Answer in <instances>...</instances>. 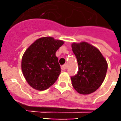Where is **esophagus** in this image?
<instances>
[{
	"mask_svg": "<svg viewBox=\"0 0 121 121\" xmlns=\"http://www.w3.org/2000/svg\"><path fill=\"white\" fill-rule=\"evenodd\" d=\"M66 68H67V65L66 64H65L63 65V66H61V70H66Z\"/></svg>",
	"mask_w": 121,
	"mask_h": 121,
	"instance_id": "34e87169",
	"label": "esophagus"
}]
</instances>
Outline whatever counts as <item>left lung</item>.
Segmentation results:
<instances>
[{
	"mask_svg": "<svg viewBox=\"0 0 121 121\" xmlns=\"http://www.w3.org/2000/svg\"><path fill=\"white\" fill-rule=\"evenodd\" d=\"M72 48L78 65L77 74L71 77L72 85L79 94H92L105 79L107 61L97 48L86 42L73 43Z\"/></svg>",
	"mask_w": 121,
	"mask_h": 121,
	"instance_id": "1",
	"label": "left lung"
}]
</instances>
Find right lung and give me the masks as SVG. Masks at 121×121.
Listing matches in <instances>:
<instances>
[{
    "label": "right lung",
    "instance_id": "add662e5",
    "mask_svg": "<svg viewBox=\"0 0 121 121\" xmlns=\"http://www.w3.org/2000/svg\"><path fill=\"white\" fill-rule=\"evenodd\" d=\"M64 44L52 37L35 41L24 53L21 68L26 80L31 87L44 90L57 80L61 68L56 52Z\"/></svg>",
    "mask_w": 121,
    "mask_h": 121
}]
</instances>
